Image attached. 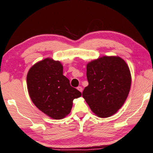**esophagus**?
Masks as SVG:
<instances>
[{"instance_id": "34e87169", "label": "esophagus", "mask_w": 153, "mask_h": 153, "mask_svg": "<svg viewBox=\"0 0 153 153\" xmlns=\"http://www.w3.org/2000/svg\"><path fill=\"white\" fill-rule=\"evenodd\" d=\"M77 90H78L80 92H82V91H83V89H82V88L81 87V86H79V87H77Z\"/></svg>"}]
</instances>
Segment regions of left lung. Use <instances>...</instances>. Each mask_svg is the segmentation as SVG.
Here are the masks:
<instances>
[{"label":"left lung","instance_id":"left-lung-1","mask_svg":"<svg viewBox=\"0 0 153 153\" xmlns=\"http://www.w3.org/2000/svg\"><path fill=\"white\" fill-rule=\"evenodd\" d=\"M89 84L82 93L91 110L99 118L112 116L121 108L128 96L131 74L119 56H102L88 62Z\"/></svg>","mask_w":153,"mask_h":153}]
</instances>
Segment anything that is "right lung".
Returning <instances> with one entry per match:
<instances>
[{
  "mask_svg": "<svg viewBox=\"0 0 153 153\" xmlns=\"http://www.w3.org/2000/svg\"><path fill=\"white\" fill-rule=\"evenodd\" d=\"M63 68L59 61L48 57L35 63L27 75V90L33 103L55 120L67 116L74 100L82 96L63 76Z\"/></svg>",
  "mask_w": 153,
  "mask_h": 153,
  "instance_id": "obj_1",
  "label": "right lung"
}]
</instances>
